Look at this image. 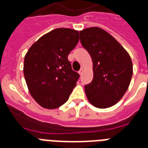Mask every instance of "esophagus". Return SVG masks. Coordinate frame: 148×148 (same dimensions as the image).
I'll list each match as a JSON object with an SVG mask.
<instances>
[{
  "label": "esophagus",
  "mask_w": 148,
  "mask_h": 148,
  "mask_svg": "<svg viewBox=\"0 0 148 148\" xmlns=\"http://www.w3.org/2000/svg\"><path fill=\"white\" fill-rule=\"evenodd\" d=\"M78 73H79V74H81V75L83 74V73H84V68H83V67H81V69H80V71H78Z\"/></svg>",
  "instance_id": "obj_1"
}]
</instances>
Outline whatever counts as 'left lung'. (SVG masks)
I'll use <instances>...</instances> for the list:
<instances>
[{
  "instance_id": "1",
  "label": "left lung",
  "mask_w": 148,
  "mask_h": 148,
  "mask_svg": "<svg viewBox=\"0 0 148 148\" xmlns=\"http://www.w3.org/2000/svg\"><path fill=\"white\" fill-rule=\"evenodd\" d=\"M81 43L93 61L94 77L84 86L92 105L107 108L114 105L127 90L133 74L129 53L114 37L94 27L80 31Z\"/></svg>"
}]
</instances>
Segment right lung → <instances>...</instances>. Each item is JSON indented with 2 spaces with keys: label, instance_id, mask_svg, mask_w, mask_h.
Returning <instances> with one entry per match:
<instances>
[{
  "label": "right lung",
  "instance_id": "add662e5",
  "mask_svg": "<svg viewBox=\"0 0 148 148\" xmlns=\"http://www.w3.org/2000/svg\"><path fill=\"white\" fill-rule=\"evenodd\" d=\"M79 41V31L57 28L32 45L24 57V74L29 92L47 109L63 105L76 86L78 73L67 56Z\"/></svg>",
  "mask_w": 148,
  "mask_h": 148
}]
</instances>
